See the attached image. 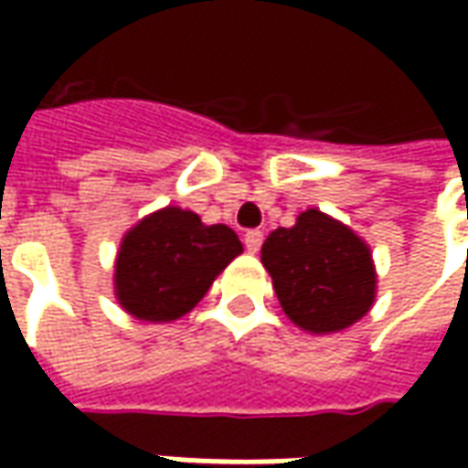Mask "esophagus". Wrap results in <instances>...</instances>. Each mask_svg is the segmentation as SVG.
<instances>
[{"label":"esophagus","instance_id":"34e87169","mask_svg":"<svg viewBox=\"0 0 468 468\" xmlns=\"http://www.w3.org/2000/svg\"><path fill=\"white\" fill-rule=\"evenodd\" d=\"M244 247H247V252H258L262 247V231L261 229H250V231H244Z\"/></svg>","mask_w":468,"mask_h":468}]
</instances>
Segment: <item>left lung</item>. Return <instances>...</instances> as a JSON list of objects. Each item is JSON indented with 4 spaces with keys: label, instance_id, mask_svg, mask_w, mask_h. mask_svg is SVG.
<instances>
[{
    "label": "left lung",
    "instance_id": "1",
    "mask_svg": "<svg viewBox=\"0 0 468 468\" xmlns=\"http://www.w3.org/2000/svg\"><path fill=\"white\" fill-rule=\"evenodd\" d=\"M261 255L283 313L304 331H341L372 307L375 268L367 244L314 207L292 229L271 231Z\"/></svg>",
    "mask_w": 468,
    "mask_h": 468
}]
</instances>
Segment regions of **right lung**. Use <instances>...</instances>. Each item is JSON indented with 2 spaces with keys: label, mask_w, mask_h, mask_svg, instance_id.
<instances>
[{
  "label": "right lung",
  "mask_w": 468,
  "mask_h": 468,
  "mask_svg": "<svg viewBox=\"0 0 468 468\" xmlns=\"http://www.w3.org/2000/svg\"><path fill=\"white\" fill-rule=\"evenodd\" d=\"M239 252L242 242L229 226H206L192 210L164 207L122 242L114 273L119 304L148 323L176 320Z\"/></svg>",
  "instance_id": "add662e5"
}]
</instances>
